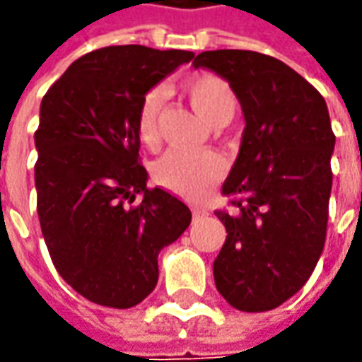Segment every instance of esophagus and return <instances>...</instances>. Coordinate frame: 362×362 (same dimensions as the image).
<instances>
[{"label":"esophagus","instance_id":"34e87169","mask_svg":"<svg viewBox=\"0 0 362 362\" xmlns=\"http://www.w3.org/2000/svg\"><path fill=\"white\" fill-rule=\"evenodd\" d=\"M204 215H207L205 209H194V217H204Z\"/></svg>","mask_w":362,"mask_h":362}]
</instances>
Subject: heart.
I'll return each instance as SVG.
<instances>
[{
	"mask_svg": "<svg viewBox=\"0 0 362 362\" xmlns=\"http://www.w3.org/2000/svg\"><path fill=\"white\" fill-rule=\"evenodd\" d=\"M182 89L192 108L207 124L215 127L225 126L235 116L238 98L233 87L219 75H194L184 83ZM163 103H165L163 89H151L143 96L137 108V119H135L137 135L143 145L149 149L158 145V122H160ZM223 173H225V163L213 151L186 153V151L170 149L153 166V176L157 184L192 202L204 199L219 182Z\"/></svg>",
	"mask_w": 362,
	"mask_h": 362,
	"instance_id": "1",
	"label": "heart"
}]
</instances>
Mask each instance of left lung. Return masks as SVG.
I'll return each instance as SVG.
<instances>
[{"mask_svg": "<svg viewBox=\"0 0 362 362\" xmlns=\"http://www.w3.org/2000/svg\"><path fill=\"white\" fill-rule=\"evenodd\" d=\"M192 66L228 81L246 122L223 184L230 207L215 213L227 228L215 285L236 310H272L303 288L326 243L335 147L326 100L258 52H202Z\"/></svg>", "mask_w": 362, "mask_h": 362, "instance_id": "1", "label": "left lung"}]
</instances>
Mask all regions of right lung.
Wrapping results in <instances>:
<instances>
[{
    "instance_id": "add662e5",
    "label": "right lung",
    "mask_w": 362,
    "mask_h": 362,
    "mask_svg": "<svg viewBox=\"0 0 362 362\" xmlns=\"http://www.w3.org/2000/svg\"><path fill=\"white\" fill-rule=\"evenodd\" d=\"M194 52L108 46L75 59L40 104L36 209L54 266L90 303L132 308L158 281V252L192 221L147 188L135 127L141 98ZM139 204L132 206L134 197Z\"/></svg>"
}]
</instances>
